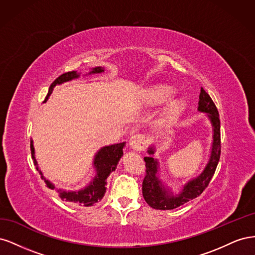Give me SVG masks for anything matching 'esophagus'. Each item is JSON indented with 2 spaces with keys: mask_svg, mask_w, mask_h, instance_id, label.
Here are the masks:
<instances>
[{
  "mask_svg": "<svg viewBox=\"0 0 255 255\" xmlns=\"http://www.w3.org/2000/svg\"><path fill=\"white\" fill-rule=\"evenodd\" d=\"M129 145H130V148L135 151L143 150V148H144L143 137L139 134L132 135V137L129 138Z\"/></svg>",
  "mask_w": 255,
  "mask_h": 255,
  "instance_id": "obj_1",
  "label": "esophagus"
}]
</instances>
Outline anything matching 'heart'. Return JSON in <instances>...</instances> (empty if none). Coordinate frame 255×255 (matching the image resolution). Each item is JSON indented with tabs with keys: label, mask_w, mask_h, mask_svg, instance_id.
Returning a JSON list of instances; mask_svg holds the SVG:
<instances>
[{
	"label": "heart",
	"mask_w": 255,
	"mask_h": 255,
	"mask_svg": "<svg viewBox=\"0 0 255 255\" xmlns=\"http://www.w3.org/2000/svg\"><path fill=\"white\" fill-rule=\"evenodd\" d=\"M174 92V88L170 85H158L149 91L148 100L150 103L158 104L165 102L167 99L170 98ZM183 107V101L181 99H172L168 103V112L171 115L179 114Z\"/></svg>",
	"instance_id": "1"
}]
</instances>
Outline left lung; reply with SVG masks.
<instances>
[{
    "instance_id": "left-lung-1",
    "label": "left lung",
    "mask_w": 255,
    "mask_h": 255,
    "mask_svg": "<svg viewBox=\"0 0 255 255\" xmlns=\"http://www.w3.org/2000/svg\"><path fill=\"white\" fill-rule=\"evenodd\" d=\"M198 104V111L207 114L213 127V143L210 159L201 174H199L195 179L189 180L184 185L179 194L174 195L171 189L166 187L159 180L157 175L158 161L153 157L155 149L154 146H150L146 151L149 155L144 157L145 176L142 182V196L145 202L155 210H173L201 195L210 184L217 168L221 152L219 113L212 98L203 88H201V92H200Z\"/></svg>"
}]
</instances>
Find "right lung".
Listing matches in <instances>:
<instances>
[{
	"label": "right lung",
	"instance_id": "right-lung-1",
	"mask_svg": "<svg viewBox=\"0 0 255 255\" xmlns=\"http://www.w3.org/2000/svg\"><path fill=\"white\" fill-rule=\"evenodd\" d=\"M103 71H104L103 68L96 67L92 69V70L89 72V74L101 73ZM79 76H80V73H76V71H70L58 76V78L51 84L49 92L47 97H45L43 103L47 102V100L51 96L52 91L56 85H60L65 82L74 80L76 78H79ZM125 145H126V142H121V143H115L112 145H106L100 149L96 154L95 159H94V167L96 169L97 173L94 179H92V181L87 185L86 187L80 189L79 191H67V190L58 189L57 191L59 192L60 199L67 202L79 204L81 206H91V205H95L99 201H101V199L104 197L105 191H106V184H107L106 179L113 171H115V169L117 168L119 160L123 155V148H125ZM30 151H32V157L34 159V164L36 166L37 170L39 171L41 179L44 180L45 184H47V186L50 189H55L54 184L45 179L39 167H38V164L35 158V149H34L33 140H30Z\"/></svg>",
	"mask_w": 255,
	"mask_h": 255
}]
</instances>
